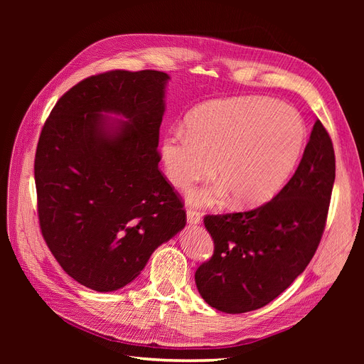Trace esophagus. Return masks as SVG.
<instances>
[{"label":"esophagus","mask_w":364,"mask_h":364,"mask_svg":"<svg viewBox=\"0 0 364 364\" xmlns=\"http://www.w3.org/2000/svg\"><path fill=\"white\" fill-rule=\"evenodd\" d=\"M187 221H188V224L196 225L202 221V215H200V213L195 211V209H187Z\"/></svg>","instance_id":"obj_1"}]
</instances>
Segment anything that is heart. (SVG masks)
I'll return each instance as SVG.
<instances>
[{"mask_svg": "<svg viewBox=\"0 0 364 364\" xmlns=\"http://www.w3.org/2000/svg\"><path fill=\"white\" fill-rule=\"evenodd\" d=\"M187 132H168L161 159L169 183L187 190L215 174L217 184L190 200L211 205L233 195L243 208L273 199L301 155L305 125L298 110L270 97L246 95L205 103L188 114Z\"/></svg>", "mask_w": 364, "mask_h": 364, "instance_id": "b5f03b06", "label": "heart"}]
</instances>
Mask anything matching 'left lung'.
I'll return each instance as SVG.
<instances>
[{
    "instance_id": "8db88e82",
    "label": "left lung",
    "mask_w": 364,
    "mask_h": 364,
    "mask_svg": "<svg viewBox=\"0 0 364 364\" xmlns=\"http://www.w3.org/2000/svg\"><path fill=\"white\" fill-rule=\"evenodd\" d=\"M335 181V151L317 119L292 178L251 211L206 215L214 255L195 282L211 307L239 314L277 298L305 270L326 225Z\"/></svg>"
}]
</instances>
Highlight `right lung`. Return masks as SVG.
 Returning a JSON list of instances; mask_svg holds the SVG:
<instances>
[{"mask_svg": "<svg viewBox=\"0 0 364 364\" xmlns=\"http://www.w3.org/2000/svg\"><path fill=\"white\" fill-rule=\"evenodd\" d=\"M168 80L159 70L92 75L62 95L43 127L41 233L62 269L92 291L124 288L186 225L183 200L158 166Z\"/></svg>", "mask_w": 364, "mask_h": 364, "instance_id": "1", "label": "right lung"}]
</instances>
